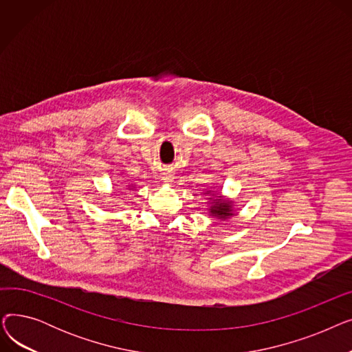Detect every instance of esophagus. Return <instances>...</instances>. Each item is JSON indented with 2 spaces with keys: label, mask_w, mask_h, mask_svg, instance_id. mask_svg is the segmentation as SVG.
Wrapping results in <instances>:
<instances>
[{
  "label": "esophagus",
  "mask_w": 352,
  "mask_h": 352,
  "mask_svg": "<svg viewBox=\"0 0 352 352\" xmlns=\"http://www.w3.org/2000/svg\"><path fill=\"white\" fill-rule=\"evenodd\" d=\"M162 179H164V182H173L174 175L170 173H165V174H162Z\"/></svg>",
  "instance_id": "1"
}]
</instances>
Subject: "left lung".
<instances>
[{
	"instance_id": "obj_1",
	"label": "left lung",
	"mask_w": 352,
	"mask_h": 352,
	"mask_svg": "<svg viewBox=\"0 0 352 352\" xmlns=\"http://www.w3.org/2000/svg\"><path fill=\"white\" fill-rule=\"evenodd\" d=\"M211 214L217 215L219 218H228L232 215V207H231V202H226V201H219L215 199V204L211 207Z\"/></svg>"
}]
</instances>
